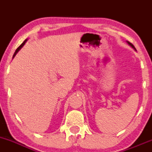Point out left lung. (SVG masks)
<instances>
[{
	"instance_id": "8db88e82",
	"label": "left lung",
	"mask_w": 152,
	"mask_h": 152,
	"mask_svg": "<svg viewBox=\"0 0 152 152\" xmlns=\"http://www.w3.org/2000/svg\"><path fill=\"white\" fill-rule=\"evenodd\" d=\"M126 42H127V43H128V44H129V46H132V48H134V49L136 50V48H135V47H134V45H133V44H132V43H131L130 42H129V41H126Z\"/></svg>"
}]
</instances>
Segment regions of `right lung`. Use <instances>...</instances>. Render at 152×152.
<instances>
[{
	"label": "right lung",
	"mask_w": 152,
	"mask_h": 152,
	"mask_svg": "<svg viewBox=\"0 0 152 152\" xmlns=\"http://www.w3.org/2000/svg\"><path fill=\"white\" fill-rule=\"evenodd\" d=\"M26 41H27V39H26V40H25V41H23V43H22V44H21V45H20V46H19V47H18V48H17V49H16V50H15V53H14V54H13V58H14V57H15V55H16V53H18V50H20V48H22V47L24 46V44H25V43H26Z\"/></svg>",
	"instance_id": "1"
}]
</instances>
